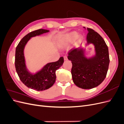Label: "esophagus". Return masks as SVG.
<instances>
[{"mask_svg": "<svg viewBox=\"0 0 124 124\" xmlns=\"http://www.w3.org/2000/svg\"><path fill=\"white\" fill-rule=\"evenodd\" d=\"M63 58H64L65 61H67V60L68 59V58H67V56H65L64 57H63Z\"/></svg>", "mask_w": 124, "mask_h": 124, "instance_id": "34e87169", "label": "esophagus"}]
</instances>
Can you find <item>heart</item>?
<instances>
[{
    "instance_id": "heart-1",
    "label": "heart",
    "mask_w": 124,
    "mask_h": 124,
    "mask_svg": "<svg viewBox=\"0 0 124 124\" xmlns=\"http://www.w3.org/2000/svg\"><path fill=\"white\" fill-rule=\"evenodd\" d=\"M77 35L76 32H71L67 34L62 36L61 37V41L62 44L64 46H67L70 42H71L75 36ZM75 37V41L77 42H80L82 40V37L80 35H77Z\"/></svg>"
}]
</instances>
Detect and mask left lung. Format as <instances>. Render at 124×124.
I'll list each match as a JSON object with an SVG mask.
<instances>
[{
	"label": "left lung",
	"mask_w": 124,
	"mask_h": 124,
	"mask_svg": "<svg viewBox=\"0 0 124 124\" xmlns=\"http://www.w3.org/2000/svg\"><path fill=\"white\" fill-rule=\"evenodd\" d=\"M87 44L94 46L95 56L86 57L85 50L81 47L71 50L68 56L72 63L73 83L85 89L96 87L102 83L106 77L110 62L108 47L102 37L91 28H87Z\"/></svg>",
	"instance_id": "obj_1"
}]
</instances>
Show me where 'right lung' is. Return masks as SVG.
Returning <instances> with one entry per match:
<instances>
[{
  "label": "right lung",
  "mask_w": 124,
  "mask_h": 124,
  "mask_svg": "<svg viewBox=\"0 0 124 124\" xmlns=\"http://www.w3.org/2000/svg\"><path fill=\"white\" fill-rule=\"evenodd\" d=\"M49 31L48 30L39 29L31 31L24 37L16 47L15 66L20 79L27 87L37 91H42L52 87L56 80V71L62 65L63 57H60L57 62L48 63L35 74L28 71L26 66L24 50L26 44L31 38Z\"/></svg>",
  "instance_id": "1"
}]
</instances>
